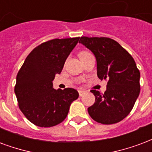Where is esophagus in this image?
Instances as JSON below:
<instances>
[{
    "mask_svg": "<svg viewBox=\"0 0 152 152\" xmlns=\"http://www.w3.org/2000/svg\"><path fill=\"white\" fill-rule=\"evenodd\" d=\"M79 95H80V96H84L85 94V91H83V90H79Z\"/></svg>",
    "mask_w": 152,
    "mask_h": 152,
    "instance_id": "obj_1",
    "label": "esophagus"
}]
</instances>
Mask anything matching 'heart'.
<instances>
[{
	"label": "heart",
	"mask_w": 152,
	"mask_h": 152,
	"mask_svg": "<svg viewBox=\"0 0 152 152\" xmlns=\"http://www.w3.org/2000/svg\"><path fill=\"white\" fill-rule=\"evenodd\" d=\"M85 53H87V52H81V53H80V54H79V56H80V55H83V54H85Z\"/></svg>",
	"instance_id": "obj_1"
}]
</instances>
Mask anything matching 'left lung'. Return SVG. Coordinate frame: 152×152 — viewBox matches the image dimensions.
Wrapping results in <instances>:
<instances>
[{
	"label": "left lung",
	"mask_w": 152,
	"mask_h": 152,
	"mask_svg": "<svg viewBox=\"0 0 152 152\" xmlns=\"http://www.w3.org/2000/svg\"><path fill=\"white\" fill-rule=\"evenodd\" d=\"M79 43L94 54L97 76L108 81L104 94L91 91L96 100L88 108L89 115L103 124L120 122L130 113L140 91V73L134 59L110 38L81 37Z\"/></svg>",
	"instance_id": "1"
}]
</instances>
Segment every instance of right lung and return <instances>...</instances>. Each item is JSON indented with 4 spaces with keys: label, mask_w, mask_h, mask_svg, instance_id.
I'll return each instance as SVG.
<instances>
[{
    "label": "right lung",
    "mask_w": 152,
    "mask_h": 152,
    "mask_svg": "<svg viewBox=\"0 0 152 152\" xmlns=\"http://www.w3.org/2000/svg\"><path fill=\"white\" fill-rule=\"evenodd\" d=\"M80 37L54 39L42 43L29 53L18 72L15 94L25 116L38 127H49L63 122L70 105L79 97L76 89L53 88Z\"/></svg>",
    "instance_id": "obj_1"
}]
</instances>
